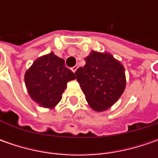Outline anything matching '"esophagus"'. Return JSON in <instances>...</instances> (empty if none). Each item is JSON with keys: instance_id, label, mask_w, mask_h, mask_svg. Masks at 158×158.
<instances>
[{"instance_id": "1", "label": "esophagus", "mask_w": 158, "mask_h": 158, "mask_svg": "<svg viewBox=\"0 0 158 158\" xmlns=\"http://www.w3.org/2000/svg\"><path fill=\"white\" fill-rule=\"evenodd\" d=\"M77 69H78V65H76V66H74V67H73V68H72L71 69H72V71H73V72L75 73L76 70H77Z\"/></svg>"}]
</instances>
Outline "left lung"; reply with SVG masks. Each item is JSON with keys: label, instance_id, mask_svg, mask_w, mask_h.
<instances>
[{"label": "left lung", "instance_id": "obj_1", "mask_svg": "<svg viewBox=\"0 0 158 158\" xmlns=\"http://www.w3.org/2000/svg\"><path fill=\"white\" fill-rule=\"evenodd\" d=\"M85 65L76 71L86 100L91 109L104 112L112 107L126 88L124 66L109 52L91 51Z\"/></svg>", "mask_w": 158, "mask_h": 158}]
</instances>
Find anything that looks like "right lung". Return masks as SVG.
<instances>
[{
	"label": "right lung",
	"instance_id": "obj_1",
	"mask_svg": "<svg viewBox=\"0 0 158 158\" xmlns=\"http://www.w3.org/2000/svg\"><path fill=\"white\" fill-rule=\"evenodd\" d=\"M75 79V74L65 66V60L52 52L38 58L24 74L31 98L48 109L57 106L67 83Z\"/></svg>",
	"mask_w": 158,
	"mask_h": 158
}]
</instances>
